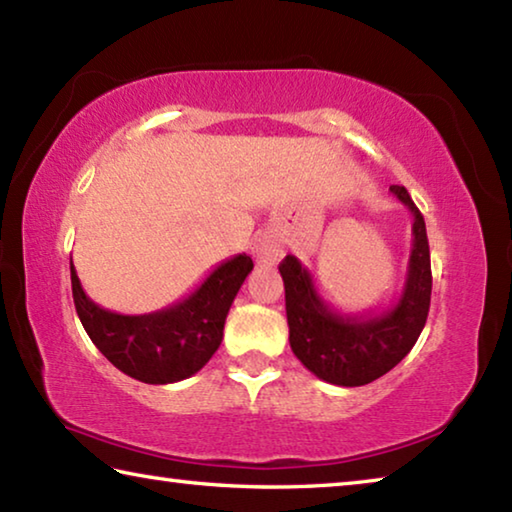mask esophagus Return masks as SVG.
<instances>
[{"instance_id": "1", "label": "esophagus", "mask_w": 512, "mask_h": 512, "mask_svg": "<svg viewBox=\"0 0 512 512\" xmlns=\"http://www.w3.org/2000/svg\"><path fill=\"white\" fill-rule=\"evenodd\" d=\"M253 255L262 264H277L284 257V244L275 232H259L253 239Z\"/></svg>"}]
</instances>
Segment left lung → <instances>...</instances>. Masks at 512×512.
<instances>
[{
    "label": "left lung",
    "mask_w": 512,
    "mask_h": 512,
    "mask_svg": "<svg viewBox=\"0 0 512 512\" xmlns=\"http://www.w3.org/2000/svg\"><path fill=\"white\" fill-rule=\"evenodd\" d=\"M393 196L413 216L411 255L404 289L395 305L368 314H339L320 293L298 257L280 264L287 300L289 343L302 366L336 386H363L393 370L418 341L431 302V259L427 228L409 192L391 185Z\"/></svg>",
    "instance_id": "left-lung-1"
}]
</instances>
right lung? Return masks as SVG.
<instances>
[{
	"label": "right lung",
	"mask_w": 512,
	"mask_h": 512,
	"mask_svg": "<svg viewBox=\"0 0 512 512\" xmlns=\"http://www.w3.org/2000/svg\"><path fill=\"white\" fill-rule=\"evenodd\" d=\"M69 271L76 314L103 357L144 384H173L192 377L219 350L225 316L253 259L246 253L225 259L189 296L140 316L99 307L83 291L74 264Z\"/></svg>",
	"instance_id": "obj_1"
}]
</instances>
